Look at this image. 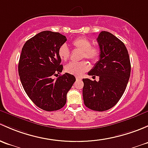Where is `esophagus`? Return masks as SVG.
<instances>
[{"label":"esophagus","mask_w":148,"mask_h":148,"mask_svg":"<svg viewBox=\"0 0 148 148\" xmlns=\"http://www.w3.org/2000/svg\"><path fill=\"white\" fill-rule=\"evenodd\" d=\"M75 78L77 80H82V77H80V76H76Z\"/></svg>","instance_id":"1"}]
</instances>
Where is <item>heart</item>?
Listing matches in <instances>:
<instances>
[{
	"label": "heart",
	"mask_w": 148,
	"mask_h": 148,
	"mask_svg": "<svg viewBox=\"0 0 148 148\" xmlns=\"http://www.w3.org/2000/svg\"><path fill=\"white\" fill-rule=\"evenodd\" d=\"M72 45L75 49L82 51V58L88 59L92 62H96L100 58V51L97 47L92 46V43L88 39L83 37L77 38L72 42ZM58 56L63 61H67L71 56V51L65 44H63L59 48ZM90 68L88 62L83 61L75 63L72 62L65 66V71L68 73L75 76H82Z\"/></svg>",
	"instance_id": "heart-1"
}]
</instances>
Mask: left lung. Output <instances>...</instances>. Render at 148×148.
Instances as JSON below:
<instances>
[{
    "instance_id": "1",
    "label": "left lung",
    "mask_w": 148,
    "mask_h": 148,
    "mask_svg": "<svg viewBox=\"0 0 148 148\" xmlns=\"http://www.w3.org/2000/svg\"><path fill=\"white\" fill-rule=\"evenodd\" d=\"M100 59L88 72L99 80L83 79V96L86 107L95 111L110 109L124 93L130 75L131 65L125 44L112 33L102 31L97 38Z\"/></svg>"
}]
</instances>
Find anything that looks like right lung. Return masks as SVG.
<instances>
[{"label": "right lung", "instance_id": "obj_1", "mask_svg": "<svg viewBox=\"0 0 148 148\" xmlns=\"http://www.w3.org/2000/svg\"><path fill=\"white\" fill-rule=\"evenodd\" d=\"M66 40L60 33L45 30L27 40L22 48L18 63L21 83L29 98L43 110L63 108L75 81V76L68 73L53 78L63 71L58 49Z\"/></svg>", "mask_w": 148, "mask_h": 148}]
</instances>
